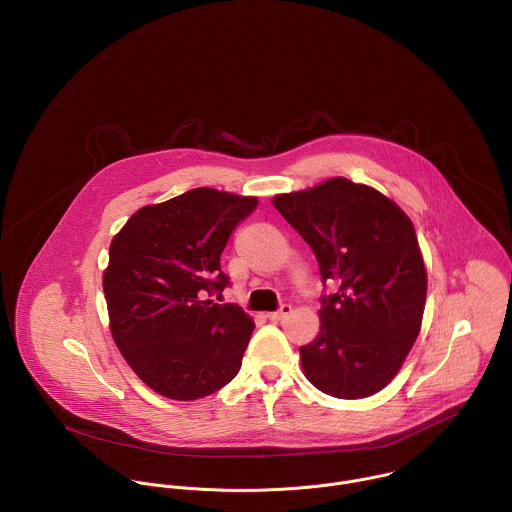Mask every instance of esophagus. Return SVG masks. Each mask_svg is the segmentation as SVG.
<instances>
[{"label": "esophagus", "instance_id": "34e87169", "mask_svg": "<svg viewBox=\"0 0 512 512\" xmlns=\"http://www.w3.org/2000/svg\"><path fill=\"white\" fill-rule=\"evenodd\" d=\"M291 311H293V307H291V305H281L277 311L269 313L267 317H269L271 321H283V319H285V317H287Z\"/></svg>", "mask_w": 512, "mask_h": 512}]
</instances>
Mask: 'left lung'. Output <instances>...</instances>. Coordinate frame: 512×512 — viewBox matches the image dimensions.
Listing matches in <instances>:
<instances>
[{"mask_svg": "<svg viewBox=\"0 0 512 512\" xmlns=\"http://www.w3.org/2000/svg\"><path fill=\"white\" fill-rule=\"evenodd\" d=\"M277 211L313 249L323 287L321 331L299 349L305 377L337 399L391 383L419 337L427 271L411 219L373 187L345 177L277 195Z\"/></svg>", "mask_w": 512, "mask_h": 512, "instance_id": "1", "label": "left lung"}]
</instances>
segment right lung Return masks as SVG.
I'll return each instance as SVG.
<instances>
[{"label":"right lung","instance_id":"1","mask_svg":"<svg viewBox=\"0 0 512 512\" xmlns=\"http://www.w3.org/2000/svg\"><path fill=\"white\" fill-rule=\"evenodd\" d=\"M259 201L207 187L131 215L103 273L111 335L155 393L195 401L241 369L253 321L211 297L229 287L221 253Z\"/></svg>","mask_w":512,"mask_h":512}]
</instances>
